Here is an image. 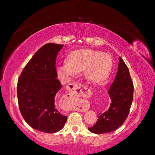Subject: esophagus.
I'll list each match as a JSON object with an SVG mask.
<instances>
[{"mask_svg":"<svg viewBox=\"0 0 155 155\" xmlns=\"http://www.w3.org/2000/svg\"><path fill=\"white\" fill-rule=\"evenodd\" d=\"M71 89H73V92L69 93L68 97L71 104L69 106V109L71 111H77L81 112H85L90 108L88 103L86 101L80 99V92H78L80 84L78 83H72Z\"/></svg>","mask_w":155,"mask_h":155,"instance_id":"34e87169","label":"esophagus"}]
</instances>
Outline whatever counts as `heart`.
I'll list each match as a JSON object with an SVG mask.
<instances>
[{
  "label": "heart",
  "mask_w": 155,
  "mask_h": 155,
  "mask_svg": "<svg viewBox=\"0 0 155 155\" xmlns=\"http://www.w3.org/2000/svg\"><path fill=\"white\" fill-rule=\"evenodd\" d=\"M67 61L58 65L59 77L67 80L84 71L87 80L94 84H101L108 79L113 63L109 54L92 49L75 51L69 55Z\"/></svg>",
  "instance_id": "obj_1"
}]
</instances>
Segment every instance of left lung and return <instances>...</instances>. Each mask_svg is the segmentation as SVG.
Instances as JSON below:
<instances>
[{"instance_id": "1", "label": "left lung", "mask_w": 155, "mask_h": 155, "mask_svg": "<svg viewBox=\"0 0 155 155\" xmlns=\"http://www.w3.org/2000/svg\"><path fill=\"white\" fill-rule=\"evenodd\" d=\"M111 99L109 109L99 114L96 124L89 130L96 134L113 132L119 128L128 117L133 98V83L128 68L119 58L115 80L108 92Z\"/></svg>"}]
</instances>
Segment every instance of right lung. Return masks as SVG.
I'll use <instances>...</instances> for the list:
<instances>
[{
    "label": "right lung",
    "mask_w": 155,
    "mask_h": 155,
    "mask_svg": "<svg viewBox=\"0 0 155 155\" xmlns=\"http://www.w3.org/2000/svg\"><path fill=\"white\" fill-rule=\"evenodd\" d=\"M63 46L48 43L40 48L18 82V104L23 118L31 128L44 133L58 132L67 120L55 104V97L62 87L56 79V60Z\"/></svg>",
    "instance_id": "obj_1"
}]
</instances>
